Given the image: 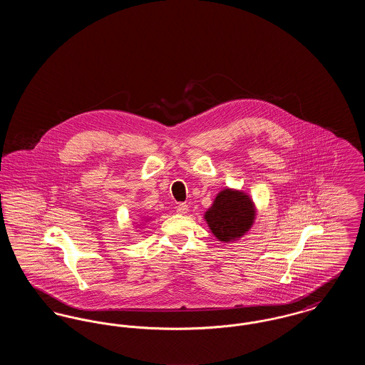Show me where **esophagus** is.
Listing matches in <instances>:
<instances>
[{
    "mask_svg": "<svg viewBox=\"0 0 365 365\" xmlns=\"http://www.w3.org/2000/svg\"><path fill=\"white\" fill-rule=\"evenodd\" d=\"M187 210H189V205L185 204V202H182V204H179V205L176 207V212H178L179 215H185V213H187Z\"/></svg>",
    "mask_w": 365,
    "mask_h": 365,
    "instance_id": "obj_1",
    "label": "esophagus"
}]
</instances>
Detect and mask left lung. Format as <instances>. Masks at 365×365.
<instances>
[{"label":"left lung","mask_w":365,"mask_h":365,"mask_svg":"<svg viewBox=\"0 0 365 365\" xmlns=\"http://www.w3.org/2000/svg\"><path fill=\"white\" fill-rule=\"evenodd\" d=\"M256 216L255 205L242 191H220L205 213L213 235L223 242L235 241L252 227Z\"/></svg>","instance_id":"8db88e82"}]
</instances>
